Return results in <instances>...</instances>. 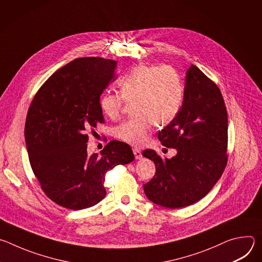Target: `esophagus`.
Returning <instances> with one entry per match:
<instances>
[{"label":"esophagus","instance_id":"obj_1","mask_svg":"<svg viewBox=\"0 0 262 262\" xmlns=\"http://www.w3.org/2000/svg\"><path fill=\"white\" fill-rule=\"evenodd\" d=\"M133 151H134V155H135L136 160H141V159H142V152H141L140 149H138V148H134V149H133Z\"/></svg>","mask_w":262,"mask_h":262}]
</instances>
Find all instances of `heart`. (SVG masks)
Segmentation results:
<instances>
[{
    "label": "heart",
    "instance_id": "obj_1",
    "mask_svg": "<svg viewBox=\"0 0 262 262\" xmlns=\"http://www.w3.org/2000/svg\"><path fill=\"white\" fill-rule=\"evenodd\" d=\"M119 93L104 91L99 98L102 113L115 119L125 101L133 102L132 118L120 123L116 137L134 146L143 145L156 124L172 122L182 103L183 86L178 72L171 66L142 64L133 67L118 82Z\"/></svg>",
    "mask_w": 262,
    "mask_h": 262
}]
</instances>
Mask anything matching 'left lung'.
I'll list each match as a JSON object with an SVG mask.
<instances>
[{
    "mask_svg": "<svg viewBox=\"0 0 262 262\" xmlns=\"http://www.w3.org/2000/svg\"><path fill=\"white\" fill-rule=\"evenodd\" d=\"M159 140L177 154L162 159L151 149L143 151L156 165V175L143 184L146 197L168 208L189 206L205 197L227 164L228 117L219 87L197 66L186 70L182 105Z\"/></svg>",
    "mask_w": 262,
    "mask_h": 262,
    "instance_id": "1",
    "label": "left lung"
}]
</instances>
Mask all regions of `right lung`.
Listing matches in <instances>:
<instances>
[{"label": "right lung", "mask_w": 262, "mask_h": 262, "mask_svg": "<svg viewBox=\"0 0 262 262\" xmlns=\"http://www.w3.org/2000/svg\"><path fill=\"white\" fill-rule=\"evenodd\" d=\"M117 62L79 58L58 69L29 107L25 139L29 161L41 189L69 209L91 207L105 196L107 170L135 160L129 145L111 141L100 155L87 154V132L103 122L99 97L116 80Z\"/></svg>", "instance_id": "obj_1"}]
</instances>
